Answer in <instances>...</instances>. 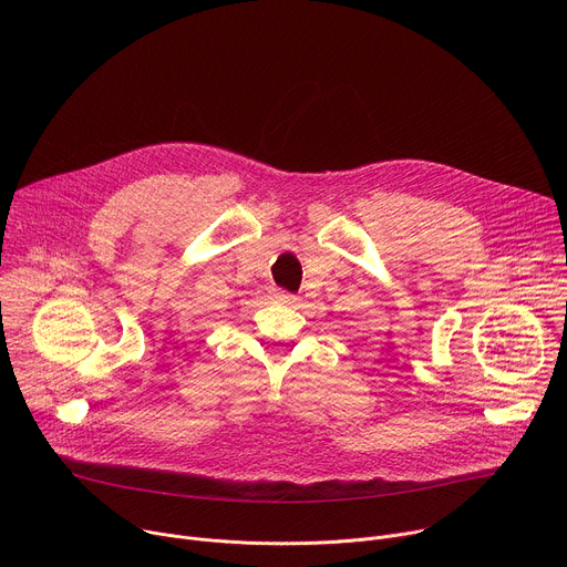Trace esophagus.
I'll return each instance as SVG.
<instances>
[{"mask_svg":"<svg viewBox=\"0 0 567 567\" xmlns=\"http://www.w3.org/2000/svg\"><path fill=\"white\" fill-rule=\"evenodd\" d=\"M278 302H282V305H293L298 298L296 296H291V293H287V291H282V289H274V293H271Z\"/></svg>","mask_w":567,"mask_h":567,"instance_id":"esophagus-1","label":"esophagus"}]
</instances>
